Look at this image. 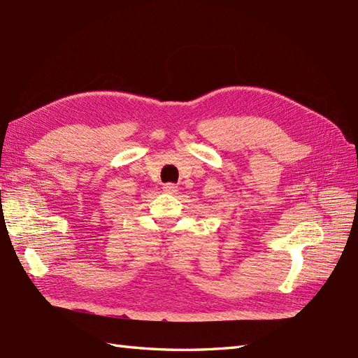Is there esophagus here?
I'll return each mask as SVG.
<instances>
[{"mask_svg": "<svg viewBox=\"0 0 358 358\" xmlns=\"http://www.w3.org/2000/svg\"><path fill=\"white\" fill-rule=\"evenodd\" d=\"M163 190L166 194H177L178 192V186L173 185V182H166V185L163 186Z\"/></svg>", "mask_w": 358, "mask_h": 358, "instance_id": "obj_1", "label": "esophagus"}]
</instances>
